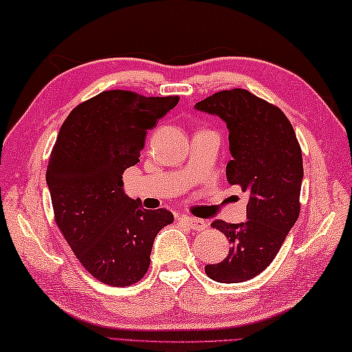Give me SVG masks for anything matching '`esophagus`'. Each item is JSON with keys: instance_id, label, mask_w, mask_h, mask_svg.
I'll return each mask as SVG.
<instances>
[{"instance_id": "1", "label": "esophagus", "mask_w": 352, "mask_h": 352, "mask_svg": "<svg viewBox=\"0 0 352 352\" xmlns=\"http://www.w3.org/2000/svg\"><path fill=\"white\" fill-rule=\"evenodd\" d=\"M179 221H181V223L186 224V226H188L190 229H193V230H204L206 227H207L206 221L198 219V218H193V217H186V214H184V217H181Z\"/></svg>"}]
</instances>
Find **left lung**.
<instances>
[{
	"label": "left lung",
	"mask_w": 352,
	"mask_h": 352,
	"mask_svg": "<svg viewBox=\"0 0 352 352\" xmlns=\"http://www.w3.org/2000/svg\"><path fill=\"white\" fill-rule=\"evenodd\" d=\"M229 129L230 186L248 193V219L213 221L232 248L206 274L218 283H243L261 274L278 254L300 214L303 157L291 122L280 108L245 89L221 91L195 104Z\"/></svg>",
	"instance_id": "left-lung-1"
}]
</instances>
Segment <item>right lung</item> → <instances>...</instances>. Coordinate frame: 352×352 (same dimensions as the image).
<instances>
[{
	"instance_id": "1",
	"label": "right lung",
	"mask_w": 352,
	"mask_h": 352,
	"mask_svg": "<svg viewBox=\"0 0 352 352\" xmlns=\"http://www.w3.org/2000/svg\"><path fill=\"white\" fill-rule=\"evenodd\" d=\"M177 102V96L104 91L74 108L58 131L46 171L55 223L82 266L104 285L138 283L150 267L154 238L175 219L125 195L122 175L139 162L148 129Z\"/></svg>"
}]
</instances>
